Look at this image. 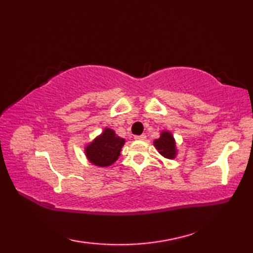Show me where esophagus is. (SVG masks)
I'll return each mask as SVG.
<instances>
[{
  "instance_id": "1",
  "label": "esophagus",
  "mask_w": 253,
  "mask_h": 253,
  "mask_svg": "<svg viewBox=\"0 0 253 253\" xmlns=\"http://www.w3.org/2000/svg\"><path fill=\"white\" fill-rule=\"evenodd\" d=\"M136 140H144L146 139V135H140V136H135Z\"/></svg>"
}]
</instances>
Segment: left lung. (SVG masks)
<instances>
[{
    "mask_svg": "<svg viewBox=\"0 0 253 253\" xmlns=\"http://www.w3.org/2000/svg\"><path fill=\"white\" fill-rule=\"evenodd\" d=\"M154 147L157 148L159 153L163 155L165 159H175L177 150L173 135L169 131H162L159 139L154 140Z\"/></svg>",
    "mask_w": 253,
    "mask_h": 253,
    "instance_id": "left-lung-1",
    "label": "left lung"
}]
</instances>
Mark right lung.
<instances>
[{"label": "right lung", "mask_w": 253, "mask_h": 253, "mask_svg": "<svg viewBox=\"0 0 253 253\" xmlns=\"http://www.w3.org/2000/svg\"><path fill=\"white\" fill-rule=\"evenodd\" d=\"M125 139L116 136L114 130L105 128L100 136L96 137L84 148L85 157L93 165L105 168L117 161L121 155Z\"/></svg>", "instance_id": "right-lung-1"}]
</instances>
